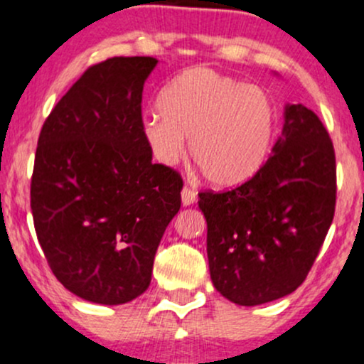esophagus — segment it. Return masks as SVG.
<instances>
[{"label": "esophagus", "instance_id": "1", "mask_svg": "<svg viewBox=\"0 0 364 364\" xmlns=\"http://www.w3.org/2000/svg\"><path fill=\"white\" fill-rule=\"evenodd\" d=\"M196 198H198V193L194 189H191V187H183L182 189V205L183 206H189V205H193L194 201H196Z\"/></svg>", "mask_w": 364, "mask_h": 364}]
</instances>
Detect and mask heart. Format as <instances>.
Instances as JSON below:
<instances>
[{"mask_svg":"<svg viewBox=\"0 0 364 364\" xmlns=\"http://www.w3.org/2000/svg\"><path fill=\"white\" fill-rule=\"evenodd\" d=\"M159 112L142 119V136L161 165L191 156L206 181L236 187L264 168L274 146L277 111L267 90L208 68L183 71L163 87Z\"/></svg>","mask_w":364,"mask_h":364,"instance_id":"obj_1","label":"heart"}]
</instances>
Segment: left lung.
I'll use <instances>...</instances> for the list:
<instances>
[{"label":"left lung","instance_id":"8db88e82","mask_svg":"<svg viewBox=\"0 0 364 364\" xmlns=\"http://www.w3.org/2000/svg\"><path fill=\"white\" fill-rule=\"evenodd\" d=\"M337 168L326 128L302 104L284 107L283 134L259 173L225 193H201L213 287L260 306L304 283L335 213Z\"/></svg>","mask_w":364,"mask_h":364}]
</instances>
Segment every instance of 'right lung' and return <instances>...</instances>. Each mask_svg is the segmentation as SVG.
I'll return each mask as SVG.
<instances>
[{"label":"right lung","instance_id":"add662e5","mask_svg":"<svg viewBox=\"0 0 364 364\" xmlns=\"http://www.w3.org/2000/svg\"><path fill=\"white\" fill-rule=\"evenodd\" d=\"M156 64L114 57L88 68L38 139V241L57 279L93 304L119 306L149 288L156 250L181 210V175L152 163L140 130L144 83Z\"/></svg>","mask_w":364,"mask_h":364}]
</instances>
